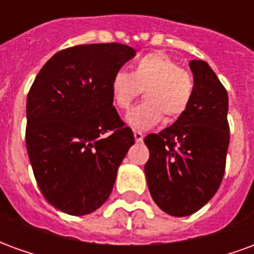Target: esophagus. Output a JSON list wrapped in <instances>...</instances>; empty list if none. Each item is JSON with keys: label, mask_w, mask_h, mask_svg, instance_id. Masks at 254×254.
<instances>
[{"label": "esophagus", "mask_w": 254, "mask_h": 254, "mask_svg": "<svg viewBox=\"0 0 254 254\" xmlns=\"http://www.w3.org/2000/svg\"><path fill=\"white\" fill-rule=\"evenodd\" d=\"M144 138V134L141 132H134V140H136V143H141Z\"/></svg>", "instance_id": "esophagus-1"}]
</instances>
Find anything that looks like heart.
<instances>
[{
    "instance_id": "b5f03b06",
    "label": "heart",
    "mask_w": 254,
    "mask_h": 254,
    "mask_svg": "<svg viewBox=\"0 0 254 254\" xmlns=\"http://www.w3.org/2000/svg\"><path fill=\"white\" fill-rule=\"evenodd\" d=\"M144 89L143 103L127 114V124L145 130L155 127L166 116L174 121L187 111L193 96V77L163 53H151L138 58L132 72L114 73L110 81L111 100L120 110H127Z\"/></svg>"
}]
</instances>
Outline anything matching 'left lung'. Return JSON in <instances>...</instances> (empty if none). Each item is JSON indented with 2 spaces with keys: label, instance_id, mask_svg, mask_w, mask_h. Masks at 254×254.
Instances as JSON below:
<instances>
[{
  "label": "left lung",
  "instance_id": "left-lung-1",
  "mask_svg": "<svg viewBox=\"0 0 254 254\" xmlns=\"http://www.w3.org/2000/svg\"><path fill=\"white\" fill-rule=\"evenodd\" d=\"M189 66L194 89L187 111L144 138L149 193L162 211L180 218L198 211L218 191L230 141L227 91L205 61L193 60Z\"/></svg>",
  "mask_w": 254,
  "mask_h": 254
}]
</instances>
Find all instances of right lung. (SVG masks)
Instances as JSON below:
<instances>
[{
  "mask_svg": "<svg viewBox=\"0 0 254 254\" xmlns=\"http://www.w3.org/2000/svg\"><path fill=\"white\" fill-rule=\"evenodd\" d=\"M136 50L120 43L69 47L38 73L27 98L25 143L47 201L81 216L102 207L134 144L113 107L110 81Z\"/></svg>",
  "mask_w": 254,
  "mask_h": 254,
  "instance_id": "obj_1",
  "label": "right lung"
}]
</instances>
